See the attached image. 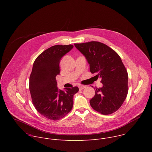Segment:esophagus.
Masks as SVG:
<instances>
[{"label": "esophagus", "mask_w": 152, "mask_h": 152, "mask_svg": "<svg viewBox=\"0 0 152 152\" xmlns=\"http://www.w3.org/2000/svg\"><path fill=\"white\" fill-rule=\"evenodd\" d=\"M85 87H86V86H85V85H79V90H80L84 89Z\"/></svg>", "instance_id": "esophagus-1"}]
</instances>
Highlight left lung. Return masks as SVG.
<instances>
[{"mask_svg": "<svg viewBox=\"0 0 152 152\" xmlns=\"http://www.w3.org/2000/svg\"><path fill=\"white\" fill-rule=\"evenodd\" d=\"M86 58L91 73L102 79V88H96L90 100L93 109L103 115L111 114L121 106L128 93V74L118 53L98 41L75 44Z\"/></svg>", "mask_w": 152, "mask_h": 152, "instance_id": "8db88e82", "label": "left lung"}]
</instances>
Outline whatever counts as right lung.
<instances>
[{"label": "right lung", "instance_id": "add662e5", "mask_svg": "<svg viewBox=\"0 0 152 152\" xmlns=\"http://www.w3.org/2000/svg\"><path fill=\"white\" fill-rule=\"evenodd\" d=\"M73 46L55 45L42 52L34 62L29 77V90L32 103L37 111L45 117L58 120L72 110L73 96L77 86L58 90L56 80L60 73L61 58Z\"/></svg>", "mask_w": 152, "mask_h": 152}]
</instances>
